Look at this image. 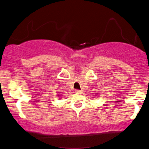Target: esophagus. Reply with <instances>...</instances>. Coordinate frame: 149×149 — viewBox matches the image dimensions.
Wrapping results in <instances>:
<instances>
[{"mask_svg": "<svg viewBox=\"0 0 149 149\" xmlns=\"http://www.w3.org/2000/svg\"><path fill=\"white\" fill-rule=\"evenodd\" d=\"M75 93H79V94H81V93H82V91H81V90H78V89H77V90H75Z\"/></svg>", "mask_w": 149, "mask_h": 149, "instance_id": "esophagus-1", "label": "esophagus"}]
</instances>
